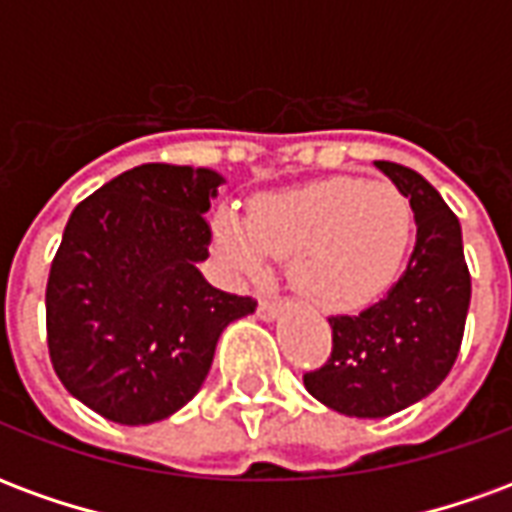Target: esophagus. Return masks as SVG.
I'll return each mask as SVG.
<instances>
[{
    "mask_svg": "<svg viewBox=\"0 0 512 512\" xmlns=\"http://www.w3.org/2000/svg\"><path fill=\"white\" fill-rule=\"evenodd\" d=\"M279 312V304L277 301L271 299H260V304H257V315L263 318V321H274Z\"/></svg>",
    "mask_w": 512,
    "mask_h": 512,
    "instance_id": "obj_1",
    "label": "esophagus"
}]
</instances>
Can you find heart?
Masks as SVG:
<instances>
[{"mask_svg":"<svg viewBox=\"0 0 512 512\" xmlns=\"http://www.w3.org/2000/svg\"><path fill=\"white\" fill-rule=\"evenodd\" d=\"M414 208L389 180L354 175L263 194L249 216L213 213V244L238 279L266 277L271 257H290V282L323 310H359L378 299L406 260Z\"/></svg>","mask_w":512,"mask_h":512,"instance_id":"obj_1","label":"heart"}]
</instances>
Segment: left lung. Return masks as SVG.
<instances>
[{
  "label": "left lung",
  "instance_id": "obj_1",
  "mask_svg": "<svg viewBox=\"0 0 512 512\" xmlns=\"http://www.w3.org/2000/svg\"><path fill=\"white\" fill-rule=\"evenodd\" d=\"M376 167L414 208L417 244L403 277L359 315H332V356L304 386L345 417L378 419L428 397L458 359L472 299L458 216L419 172Z\"/></svg>",
  "mask_w": 512,
  "mask_h": 512
}]
</instances>
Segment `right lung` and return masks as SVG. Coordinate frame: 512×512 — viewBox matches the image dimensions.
<instances>
[{
	"instance_id": "1",
	"label": "right lung",
	"mask_w": 512,
	"mask_h": 512,
	"mask_svg": "<svg viewBox=\"0 0 512 512\" xmlns=\"http://www.w3.org/2000/svg\"><path fill=\"white\" fill-rule=\"evenodd\" d=\"M224 178L142 164L73 208L46 285L54 373L120 425L167 419L200 392L219 334L257 301L205 282L202 213Z\"/></svg>"
}]
</instances>
